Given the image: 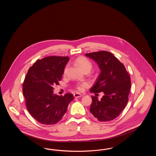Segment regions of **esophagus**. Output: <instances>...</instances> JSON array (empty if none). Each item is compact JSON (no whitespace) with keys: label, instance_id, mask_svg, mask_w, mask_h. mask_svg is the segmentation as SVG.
<instances>
[{"label":"esophagus","instance_id":"obj_1","mask_svg":"<svg viewBox=\"0 0 156 156\" xmlns=\"http://www.w3.org/2000/svg\"><path fill=\"white\" fill-rule=\"evenodd\" d=\"M74 96L75 98H80V97H81L82 95L80 93H75Z\"/></svg>","mask_w":156,"mask_h":156}]
</instances>
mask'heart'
Listing matches in <instances>:
<instances>
[{
  "label": "heart",
  "mask_w": 156,
  "mask_h": 156,
  "mask_svg": "<svg viewBox=\"0 0 156 156\" xmlns=\"http://www.w3.org/2000/svg\"><path fill=\"white\" fill-rule=\"evenodd\" d=\"M75 64L76 66H78V67L81 68L83 71H89L92 69V64L91 62L89 61V60L87 59L86 58L83 57H78L76 59H75ZM67 67H66L64 69V74H66L67 73ZM86 83H82V84H79L76 86V88L78 89L79 90H81L83 89V88L86 86Z\"/></svg>",
  "instance_id": "obj_1"
}]
</instances>
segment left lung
Masks as SVG:
<instances>
[{
    "instance_id": "8db88e82",
    "label": "left lung",
    "mask_w": 156,
    "mask_h": 156,
    "mask_svg": "<svg viewBox=\"0 0 156 156\" xmlns=\"http://www.w3.org/2000/svg\"><path fill=\"white\" fill-rule=\"evenodd\" d=\"M85 55L94 60L101 69L90 92L104 94L101 100L92 97L90 112L99 121H111L119 116L127 104L131 88L130 77L124 65L111 52L101 51Z\"/></svg>"
}]
</instances>
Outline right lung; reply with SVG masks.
I'll list each match as a JSON object with an SVG mask.
<instances>
[{"label":"right lung","mask_w":156,"mask_h":156,"mask_svg":"<svg viewBox=\"0 0 156 156\" xmlns=\"http://www.w3.org/2000/svg\"><path fill=\"white\" fill-rule=\"evenodd\" d=\"M68 57L50 56L38 59L30 67L23 85V93L30 115L43 125L58 122L67 112L73 95L58 96L53 93V85H58Z\"/></svg>","instance_id":"add662e5"}]
</instances>
